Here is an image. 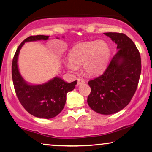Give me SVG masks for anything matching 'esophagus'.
I'll return each instance as SVG.
<instances>
[{
	"label": "esophagus",
	"mask_w": 152,
	"mask_h": 152,
	"mask_svg": "<svg viewBox=\"0 0 152 152\" xmlns=\"http://www.w3.org/2000/svg\"><path fill=\"white\" fill-rule=\"evenodd\" d=\"M77 81H78L77 82V86H79V85H82V84H84L85 83V80L83 78H78L77 79Z\"/></svg>",
	"instance_id": "obj_1"
}]
</instances>
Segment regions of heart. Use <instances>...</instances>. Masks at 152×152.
I'll return each mask as SVG.
<instances>
[{
    "label": "heart",
    "mask_w": 152,
    "mask_h": 152,
    "mask_svg": "<svg viewBox=\"0 0 152 152\" xmlns=\"http://www.w3.org/2000/svg\"><path fill=\"white\" fill-rule=\"evenodd\" d=\"M110 49L103 40H93L77 45L69 55V60L66 62L69 71L75 72L78 67L83 66L89 75H97L105 69L110 59Z\"/></svg>",
    "instance_id": "obj_1"
}]
</instances>
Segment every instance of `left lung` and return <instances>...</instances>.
<instances>
[{
  "instance_id": "left-lung-1",
  "label": "left lung",
  "mask_w": 152,
  "mask_h": 152,
  "mask_svg": "<svg viewBox=\"0 0 152 152\" xmlns=\"http://www.w3.org/2000/svg\"><path fill=\"white\" fill-rule=\"evenodd\" d=\"M117 45V52L102 75L88 81L91 91L87 103L101 114L122 110L131 102L141 72V56L131 38L122 33L106 32Z\"/></svg>"
}]
</instances>
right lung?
Returning <instances> with one entry per match:
<instances>
[{"label":"right lung","mask_w":152,"mask_h":152,"mask_svg":"<svg viewBox=\"0 0 152 152\" xmlns=\"http://www.w3.org/2000/svg\"><path fill=\"white\" fill-rule=\"evenodd\" d=\"M49 36H31L26 38L17 49L12 62V78L19 101L30 114L40 118L49 119L58 115L64 109L67 93L74 90L77 80L67 83L55 77L42 85H30L23 80L18 69V59L20 49L26 42L47 40Z\"/></svg>","instance_id":"obj_1"}]
</instances>
